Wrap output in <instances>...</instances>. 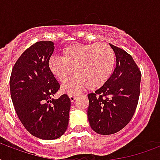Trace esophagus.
<instances>
[{
	"label": "esophagus",
	"instance_id": "obj_1",
	"mask_svg": "<svg viewBox=\"0 0 160 160\" xmlns=\"http://www.w3.org/2000/svg\"><path fill=\"white\" fill-rule=\"evenodd\" d=\"M69 97H70V100L71 102H74V101H75V100H76V96H75V95H69Z\"/></svg>",
	"mask_w": 160,
	"mask_h": 160
}]
</instances>
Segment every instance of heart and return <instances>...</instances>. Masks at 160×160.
<instances>
[{
    "mask_svg": "<svg viewBox=\"0 0 160 160\" xmlns=\"http://www.w3.org/2000/svg\"><path fill=\"white\" fill-rule=\"evenodd\" d=\"M63 58L53 55L48 60L50 72L60 82L65 83L70 75L76 74L62 86V91L73 95L89 88L102 87L111 75L115 63L113 49L105 43L89 45L75 44L63 50Z\"/></svg>",
    "mask_w": 160,
    "mask_h": 160,
    "instance_id": "1",
    "label": "heart"
}]
</instances>
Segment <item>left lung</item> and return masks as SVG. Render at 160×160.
Masks as SVG:
<instances>
[{"instance_id":"left-lung-1","label":"left lung","mask_w":160,"mask_h":160,"mask_svg":"<svg viewBox=\"0 0 160 160\" xmlns=\"http://www.w3.org/2000/svg\"><path fill=\"white\" fill-rule=\"evenodd\" d=\"M116 65L102 87L88 95L87 115L91 129L104 135L121 130L131 120L139 98L141 72L131 55L109 44Z\"/></svg>"}]
</instances>
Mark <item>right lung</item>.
Segmentation results:
<instances>
[{
	"instance_id": "1",
	"label": "right lung",
	"mask_w": 160,
	"mask_h": 160,
	"mask_svg": "<svg viewBox=\"0 0 160 160\" xmlns=\"http://www.w3.org/2000/svg\"><path fill=\"white\" fill-rule=\"evenodd\" d=\"M54 50L52 41L33 44L16 60L10 79L11 100L21 122L33 136L48 140L66 131L70 109L67 95L52 98L60 89L47 65Z\"/></svg>"
}]
</instances>
